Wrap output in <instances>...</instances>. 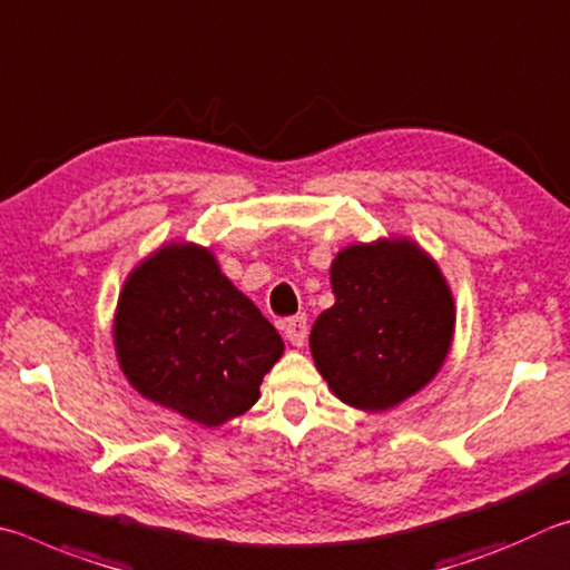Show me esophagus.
<instances>
[{
  "instance_id": "obj_1",
  "label": "esophagus",
  "mask_w": 570,
  "mask_h": 570,
  "mask_svg": "<svg viewBox=\"0 0 570 570\" xmlns=\"http://www.w3.org/2000/svg\"><path fill=\"white\" fill-rule=\"evenodd\" d=\"M283 331H285V337H287V343H291V345H295V347H303L305 345L307 323H305L303 315L291 317V321L283 325Z\"/></svg>"
}]
</instances>
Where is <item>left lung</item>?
<instances>
[{
	"mask_svg": "<svg viewBox=\"0 0 570 570\" xmlns=\"http://www.w3.org/2000/svg\"><path fill=\"white\" fill-rule=\"evenodd\" d=\"M335 303L311 331L317 373L335 397L383 413L433 381L453 345L455 301L435 259L411 237L343 247Z\"/></svg>",
	"mask_w": 570,
	"mask_h": 570,
	"instance_id": "left-lung-1",
	"label": "left lung"
}]
</instances>
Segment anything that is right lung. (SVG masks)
<instances>
[{"mask_svg": "<svg viewBox=\"0 0 570 570\" xmlns=\"http://www.w3.org/2000/svg\"><path fill=\"white\" fill-rule=\"evenodd\" d=\"M112 337L139 395L205 428L249 411L285 351L267 317L195 243H165L127 275Z\"/></svg>", "mask_w": 570, "mask_h": 570, "instance_id": "right-lung-1", "label": "right lung"}]
</instances>
